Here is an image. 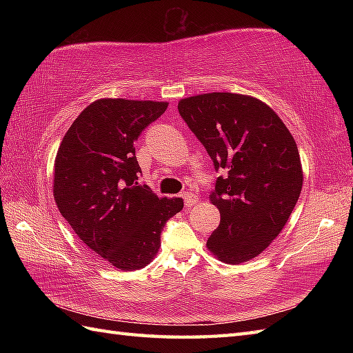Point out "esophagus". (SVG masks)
Wrapping results in <instances>:
<instances>
[{
    "label": "esophagus",
    "instance_id": "1",
    "mask_svg": "<svg viewBox=\"0 0 353 353\" xmlns=\"http://www.w3.org/2000/svg\"><path fill=\"white\" fill-rule=\"evenodd\" d=\"M182 197H183V200H185V206H186V208H191V206H194V205H196L197 201H199V197L194 196L192 192H183Z\"/></svg>",
    "mask_w": 353,
    "mask_h": 353
}]
</instances>
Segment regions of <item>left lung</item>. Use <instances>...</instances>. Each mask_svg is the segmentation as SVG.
<instances>
[{
    "instance_id": "8db88e82",
    "label": "left lung",
    "mask_w": 353,
    "mask_h": 353,
    "mask_svg": "<svg viewBox=\"0 0 353 353\" xmlns=\"http://www.w3.org/2000/svg\"><path fill=\"white\" fill-rule=\"evenodd\" d=\"M215 170L224 168L209 196L220 226L206 247L226 264H241L264 252L287 224L303 185L297 144L279 115L261 100L209 92L177 104Z\"/></svg>"
}]
</instances>
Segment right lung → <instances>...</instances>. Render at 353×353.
Returning a JSON list of instances; mask_svg holds the SVG:
<instances>
[{"instance_id":"add662e5","label":"right lung","mask_w":353,"mask_h":353,"mask_svg":"<svg viewBox=\"0 0 353 353\" xmlns=\"http://www.w3.org/2000/svg\"><path fill=\"white\" fill-rule=\"evenodd\" d=\"M167 108V101L97 100L71 124L56 154L59 211L97 256L125 272L154 259L165 223L183 208L182 197H157L138 183L133 144Z\"/></svg>"}]
</instances>
